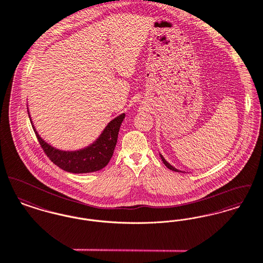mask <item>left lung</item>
<instances>
[{"label": "left lung", "mask_w": 263, "mask_h": 263, "mask_svg": "<svg viewBox=\"0 0 263 263\" xmlns=\"http://www.w3.org/2000/svg\"><path fill=\"white\" fill-rule=\"evenodd\" d=\"M160 157H161V159H162V161H163V163L165 164L166 167L167 168H169L170 170H172V171H175V172H182V171H180L178 169H176L175 167H173V166L171 165V164H169L167 161H166L165 159H164V157L160 154Z\"/></svg>", "instance_id": "obj_1"}]
</instances>
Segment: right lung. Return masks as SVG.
I'll use <instances>...</instances> for the list:
<instances>
[{"label": "right lung", "mask_w": 263, "mask_h": 263, "mask_svg": "<svg viewBox=\"0 0 263 263\" xmlns=\"http://www.w3.org/2000/svg\"><path fill=\"white\" fill-rule=\"evenodd\" d=\"M28 117L32 125L29 112ZM124 119L125 114L114 119L93 144L77 152H63L52 147L40 137L33 125L32 128L43 152L55 165L70 173H90L103 169L109 163Z\"/></svg>", "instance_id": "add662e5"}]
</instances>
